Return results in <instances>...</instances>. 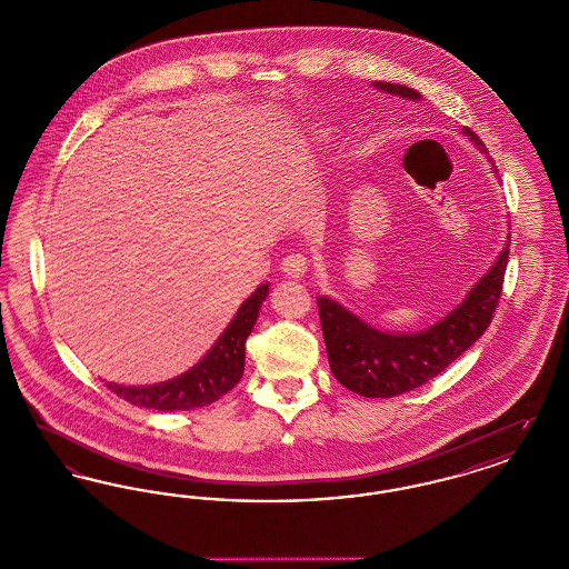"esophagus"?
<instances>
[{
    "label": "esophagus",
    "instance_id": "1",
    "mask_svg": "<svg viewBox=\"0 0 569 569\" xmlns=\"http://www.w3.org/2000/svg\"><path fill=\"white\" fill-rule=\"evenodd\" d=\"M307 269H309V260L302 253H290L281 262V271L286 272V277H290V279L305 277Z\"/></svg>",
    "mask_w": 569,
    "mask_h": 569
}]
</instances>
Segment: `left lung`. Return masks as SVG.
<instances>
[{
  "instance_id": "1",
  "label": "left lung",
  "mask_w": 569,
  "mask_h": 569,
  "mask_svg": "<svg viewBox=\"0 0 569 569\" xmlns=\"http://www.w3.org/2000/svg\"><path fill=\"white\" fill-rule=\"evenodd\" d=\"M379 91L420 102V93L406 84L371 82ZM485 153L487 147L469 128L462 130ZM508 247L487 274L443 320L420 332H383L362 322L332 298H318L326 352L332 376L360 397L388 399L409 392L439 376L487 330L503 288Z\"/></svg>"
}]
</instances>
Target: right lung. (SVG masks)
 Listing matches in <instances>:
<instances>
[{
  "label": "right lung",
  "instance_id": "add662e5",
  "mask_svg": "<svg viewBox=\"0 0 569 569\" xmlns=\"http://www.w3.org/2000/svg\"><path fill=\"white\" fill-rule=\"evenodd\" d=\"M267 295L269 283H262L239 307L234 320L219 335L216 346L190 371L153 386H121L109 381L110 392L132 406L158 411H183L216 403L243 378L244 341L253 330Z\"/></svg>",
  "mask_w": 569,
  "mask_h": 569
}]
</instances>
